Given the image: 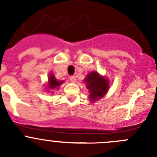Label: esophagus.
<instances>
[{
    "mask_svg": "<svg viewBox=\"0 0 157 157\" xmlns=\"http://www.w3.org/2000/svg\"><path fill=\"white\" fill-rule=\"evenodd\" d=\"M70 80H71V82H76V78H75V76H70Z\"/></svg>",
    "mask_w": 157,
    "mask_h": 157,
    "instance_id": "esophagus-1",
    "label": "esophagus"
}]
</instances>
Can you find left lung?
Returning a JSON list of instances; mask_svg holds the SVG:
<instances>
[{
  "instance_id": "obj_1",
  "label": "left lung",
  "mask_w": 157,
  "mask_h": 157,
  "mask_svg": "<svg viewBox=\"0 0 157 157\" xmlns=\"http://www.w3.org/2000/svg\"><path fill=\"white\" fill-rule=\"evenodd\" d=\"M87 88L90 90V101H95L104 97L109 90V82L105 78L100 76L98 72L93 71L86 78Z\"/></svg>"
}]
</instances>
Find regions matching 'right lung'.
Listing matches in <instances>:
<instances>
[{
    "instance_id": "right-lung-1",
    "label": "right lung",
    "mask_w": 157,
    "mask_h": 157,
    "mask_svg": "<svg viewBox=\"0 0 157 157\" xmlns=\"http://www.w3.org/2000/svg\"><path fill=\"white\" fill-rule=\"evenodd\" d=\"M63 83V81L59 82L57 81L56 79V78L54 77L53 75H50L49 78H48V88L51 90H53L55 89L58 88V86H59V85Z\"/></svg>"
}]
</instances>
